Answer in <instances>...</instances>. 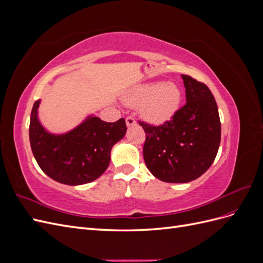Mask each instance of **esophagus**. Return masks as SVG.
<instances>
[{
    "label": "esophagus",
    "mask_w": 263,
    "mask_h": 263,
    "mask_svg": "<svg viewBox=\"0 0 263 263\" xmlns=\"http://www.w3.org/2000/svg\"><path fill=\"white\" fill-rule=\"evenodd\" d=\"M126 125H127V127L135 126V125H136V121H135V119L132 116H128L126 118Z\"/></svg>",
    "instance_id": "esophagus-1"
}]
</instances>
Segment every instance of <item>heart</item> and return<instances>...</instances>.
Listing matches in <instances>:
<instances>
[{"mask_svg": "<svg viewBox=\"0 0 263 263\" xmlns=\"http://www.w3.org/2000/svg\"><path fill=\"white\" fill-rule=\"evenodd\" d=\"M124 103L140 108L141 116L151 125H163L178 112L182 93L174 83L156 81L139 84L124 95Z\"/></svg>", "mask_w": 263, "mask_h": 263, "instance_id": "1", "label": "heart"}]
</instances>
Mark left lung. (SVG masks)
Returning <instances> with one entry per match:
<instances>
[{
    "instance_id": "8db88e82",
    "label": "left lung",
    "mask_w": 263,
    "mask_h": 263,
    "mask_svg": "<svg viewBox=\"0 0 263 263\" xmlns=\"http://www.w3.org/2000/svg\"><path fill=\"white\" fill-rule=\"evenodd\" d=\"M186 104L160 126L140 122L146 133L144 159L163 182L186 183L200 178L215 160L220 144L218 108L202 82L182 74Z\"/></svg>"
}]
</instances>
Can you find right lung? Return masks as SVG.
I'll use <instances>...</instances> for the list:
<instances>
[{
	"label": "right lung",
	"instance_id": "add662e5",
	"mask_svg": "<svg viewBox=\"0 0 263 263\" xmlns=\"http://www.w3.org/2000/svg\"><path fill=\"white\" fill-rule=\"evenodd\" d=\"M41 100L30 114L29 141L41 169L52 180L67 185H81L100 178L110 161V150L126 134L125 119L103 122L90 115L65 134L47 130L38 118Z\"/></svg>",
	"mask_w": 263,
	"mask_h": 263
}]
</instances>
